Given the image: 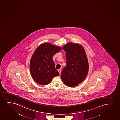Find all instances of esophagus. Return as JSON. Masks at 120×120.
I'll list each match as a JSON object with an SVG mask.
<instances>
[{
  "label": "esophagus",
  "mask_w": 120,
  "mask_h": 120,
  "mask_svg": "<svg viewBox=\"0 0 120 120\" xmlns=\"http://www.w3.org/2000/svg\"><path fill=\"white\" fill-rule=\"evenodd\" d=\"M58 72H59L60 74L61 72V69H59L58 70Z\"/></svg>",
  "instance_id": "obj_1"
}]
</instances>
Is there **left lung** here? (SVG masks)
<instances>
[{"label": "left lung", "instance_id": "obj_1", "mask_svg": "<svg viewBox=\"0 0 120 120\" xmlns=\"http://www.w3.org/2000/svg\"><path fill=\"white\" fill-rule=\"evenodd\" d=\"M62 49L66 52V65L61 72L62 81L69 87H74L85 79L89 66L83 47L79 44L68 43Z\"/></svg>", "mask_w": 120, "mask_h": 120}]
</instances>
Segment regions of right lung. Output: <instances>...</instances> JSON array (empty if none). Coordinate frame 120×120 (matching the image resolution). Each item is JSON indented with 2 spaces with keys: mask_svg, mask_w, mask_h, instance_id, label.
<instances>
[{
  "mask_svg": "<svg viewBox=\"0 0 120 120\" xmlns=\"http://www.w3.org/2000/svg\"><path fill=\"white\" fill-rule=\"evenodd\" d=\"M61 50V47L49 43H43L36 49L30 64L31 75L36 82L41 85H47L54 77L59 75L52 57Z\"/></svg>",
  "mask_w": 120,
  "mask_h": 120,
  "instance_id": "add662e5",
  "label": "right lung"
}]
</instances>
